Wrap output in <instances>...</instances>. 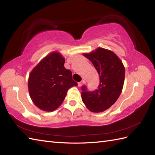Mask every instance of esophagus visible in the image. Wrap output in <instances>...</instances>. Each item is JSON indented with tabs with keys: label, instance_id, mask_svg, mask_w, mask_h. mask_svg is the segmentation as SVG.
<instances>
[{
	"label": "esophagus",
	"instance_id": "obj_1",
	"mask_svg": "<svg viewBox=\"0 0 155 155\" xmlns=\"http://www.w3.org/2000/svg\"><path fill=\"white\" fill-rule=\"evenodd\" d=\"M84 83H85V81L84 80H82L81 82H79V83H78V86L79 87H81L82 85L84 84Z\"/></svg>",
	"mask_w": 155,
	"mask_h": 155
}]
</instances>
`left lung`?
<instances>
[{"mask_svg":"<svg viewBox=\"0 0 155 155\" xmlns=\"http://www.w3.org/2000/svg\"><path fill=\"white\" fill-rule=\"evenodd\" d=\"M84 56L96 68L100 83L93 91H88L85 85L82 87V101L89 110L103 112L110 108L120 96L124 81V67L113 52L103 48Z\"/></svg>","mask_w":155,"mask_h":155,"instance_id":"left-lung-1","label":"left lung"}]
</instances>
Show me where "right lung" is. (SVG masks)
Segmentation results:
<instances>
[{"label":"right lung","mask_w":155,"mask_h":155,"mask_svg":"<svg viewBox=\"0 0 155 155\" xmlns=\"http://www.w3.org/2000/svg\"><path fill=\"white\" fill-rule=\"evenodd\" d=\"M65 59L58 52L47 56L36 66L28 78V91L36 106L53 111L64 101L67 91L78 84L72 72L64 67Z\"/></svg>","instance_id":"right-lung-1"}]
</instances>
